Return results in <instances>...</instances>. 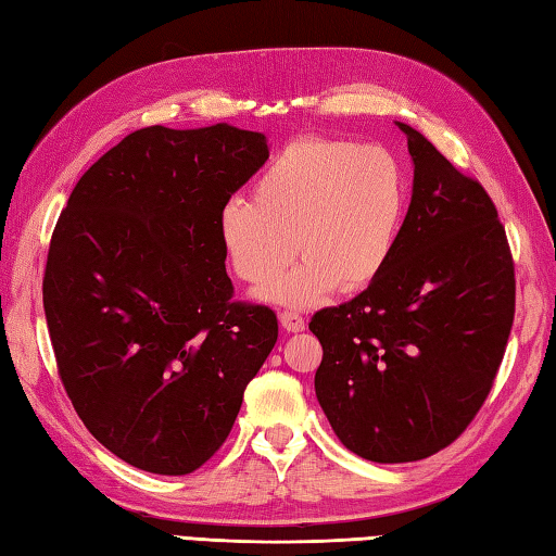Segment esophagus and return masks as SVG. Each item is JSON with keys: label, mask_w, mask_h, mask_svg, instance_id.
Wrapping results in <instances>:
<instances>
[{"label": "esophagus", "mask_w": 556, "mask_h": 556, "mask_svg": "<svg viewBox=\"0 0 556 556\" xmlns=\"http://www.w3.org/2000/svg\"><path fill=\"white\" fill-rule=\"evenodd\" d=\"M279 324H281V328H285V331H289V333H299V331H304V328H306L304 318H301V316L294 314V312H281V314H279Z\"/></svg>", "instance_id": "esophagus-1"}]
</instances>
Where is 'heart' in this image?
Here are the masks:
<instances>
[{
    "mask_svg": "<svg viewBox=\"0 0 556 556\" xmlns=\"http://www.w3.org/2000/svg\"><path fill=\"white\" fill-rule=\"evenodd\" d=\"M409 205L407 168L390 149L304 137L271 159L255 201L218 211V238L240 279L265 285L291 257L304 260L260 291L269 304L312 306L338 287L361 291L392 260Z\"/></svg>",
    "mask_w": 556,
    "mask_h": 556,
    "instance_id": "b5f03b06",
    "label": "heart"
}]
</instances>
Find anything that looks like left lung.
<instances>
[{"mask_svg": "<svg viewBox=\"0 0 556 556\" xmlns=\"http://www.w3.org/2000/svg\"><path fill=\"white\" fill-rule=\"evenodd\" d=\"M412 201L372 285L308 328L316 397L336 437L375 464L437 454L481 409L515 316V267L485 188L404 122Z\"/></svg>", "mask_w": 556, "mask_h": 556, "instance_id": "obj_1", "label": "left lung"}]
</instances>
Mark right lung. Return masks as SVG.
<instances>
[{"label":"right lung","instance_id":"1","mask_svg":"<svg viewBox=\"0 0 556 556\" xmlns=\"http://www.w3.org/2000/svg\"><path fill=\"white\" fill-rule=\"evenodd\" d=\"M269 159L262 131L218 122L131 131L55 223L43 308L83 425L129 466L186 476L228 439L277 343L267 306L230 301L220 205Z\"/></svg>","mask_w":556,"mask_h":556}]
</instances>
